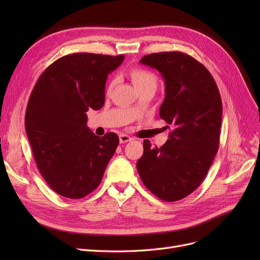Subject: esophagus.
Listing matches in <instances>:
<instances>
[{"label": "esophagus", "instance_id": "1", "mask_svg": "<svg viewBox=\"0 0 260 260\" xmlns=\"http://www.w3.org/2000/svg\"><path fill=\"white\" fill-rule=\"evenodd\" d=\"M131 140H132V138L129 137L128 135H124V133H121V135H119V142L120 143H127Z\"/></svg>", "mask_w": 260, "mask_h": 260}]
</instances>
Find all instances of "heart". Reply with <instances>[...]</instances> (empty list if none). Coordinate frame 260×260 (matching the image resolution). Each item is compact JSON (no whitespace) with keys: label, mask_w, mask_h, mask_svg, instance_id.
<instances>
[{"label":"heart","mask_w":260,"mask_h":260,"mask_svg":"<svg viewBox=\"0 0 260 260\" xmlns=\"http://www.w3.org/2000/svg\"><path fill=\"white\" fill-rule=\"evenodd\" d=\"M130 76H131V79H132L133 83L136 84V86L139 90L146 88V86H151V85L156 86L157 85L156 75L145 68L133 67L130 70ZM116 82H117V79L116 78H113L111 82H109V84H108V89L112 90L116 85Z\"/></svg>","instance_id":"heart-1"}]
</instances>
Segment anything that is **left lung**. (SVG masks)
I'll return each instance as SVG.
<instances>
[{"label": "left lung", "instance_id": "left-lung-1", "mask_svg": "<svg viewBox=\"0 0 260 260\" xmlns=\"http://www.w3.org/2000/svg\"><path fill=\"white\" fill-rule=\"evenodd\" d=\"M140 62L164 77L166 95L159 116L171 131L160 147H152L144 140V153L137 169L157 198L180 201L201 185L218 152L221 96L207 68L185 53H153Z\"/></svg>", "mask_w": 260, "mask_h": 260}]
</instances>
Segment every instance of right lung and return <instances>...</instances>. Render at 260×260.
Segmentation results:
<instances>
[{
  "label": "right lung",
  "mask_w": 260,
  "mask_h": 260,
  "mask_svg": "<svg viewBox=\"0 0 260 260\" xmlns=\"http://www.w3.org/2000/svg\"><path fill=\"white\" fill-rule=\"evenodd\" d=\"M123 57L66 55L44 70L31 92L25 116L31 149L46 183L64 198L82 199L95 190L119 144L114 132L94 135L85 113L104 105L107 75Z\"/></svg>",
  "instance_id": "obj_1"
}]
</instances>
